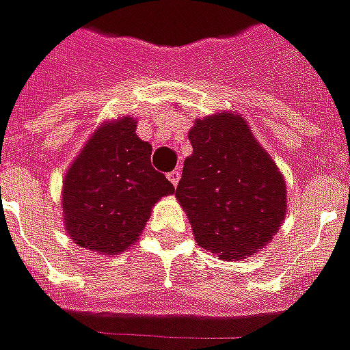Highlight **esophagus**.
<instances>
[{
    "label": "esophagus",
    "mask_w": 350,
    "mask_h": 350,
    "mask_svg": "<svg viewBox=\"0 0 350 350\" xmlns=\"http://www.w3.org/2000/svg\"><path fill=\"white\" fill-rule=\"evenodd\" d=\"M180 178H182V174H180V170H172V172L168 174V180H170V183H172V185H178V182H180Z\"/></svg>",
    "instance_id": "34e87169"
}]
</instances>
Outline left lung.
<instances>
[{
	"label": "left lung",
	"mask_w": 350,
	"mask_h": 350,
	"mask_svg": "<svg viewBox=\"0 0 350 350\" xmlns=\"http://www.w3.org/2000/svg\"><path fill=\"white\" fill-rule=\"evenodd\" d=\"M187 136L193 153L183 161L176 199L195 241L221 260L252 256L284 221V176L231 111L197 119Z\"/></svg>",
	"instance_id": "left-lung-1"
}]
</instances>
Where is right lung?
<instances>
[{
    "mask_svg": "<svg viewBox=\"0 0 350 350\" xmlns=\"http://www.w3.org/2000/svg\"><path fill=\"white\" fill-rule=\"evenodd\" d=\"M172 193L151 167V144L138 138L136 121L121 117L100 124L68 168L64 226L77 246L117 256L138 241L155 202Z\"/></svg>",
    "mask_w": 350,
    "mask_h": 350,
    "instance_id": "obj_1",
    "label": "right lung"
}]
</instances>
